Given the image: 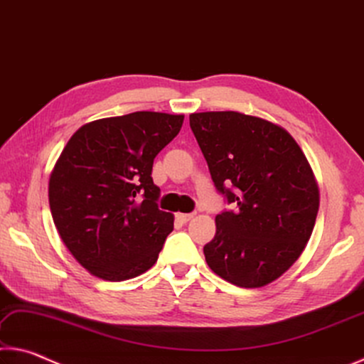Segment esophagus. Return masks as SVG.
<instances>
[{
    "instance_id": "esophagus-1",
    "label": "esophagus",
    "mask_w": 364,
    "mask_h": 364,
    "mask_svg": "<svg viewBox=\"0 0 364 364\" xmlns=\"http://www.w3.org/2000/svg\"><path fill=\"white\" fill-rule=\"evenodd\" d=\"M193 218H195V213H178L177 214V219L181 223H183V224L188 223V221H192Z\"/></svg>"
}]
</instances>
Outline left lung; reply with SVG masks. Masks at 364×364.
Returning <instances> with one entry per match:
<instances>
[{"mask_svg": "<svg viewBox=\"0 0 364 364\" xmlns=\"http://www.w3.org/2000/svg\"><path fill=\"white\" fill-rule=\"evenodd\" d=\"M190 127L218 192L235 205L216 216L206 263L237 287H264L300 258L311 237L319 210L311 166L294 136L266 119L193 112Z\"/></svg>", "mask_w": 364, "mask_h": 364, "instance_id": "1", "label": "left lung"}]
</instances>
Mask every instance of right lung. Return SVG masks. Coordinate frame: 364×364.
<instances>
[{
  "label": "right lung",
  "instance_id": "right-lung-1",
  "mask_svg": "<svg viewBox=\"0 0 364 364\" xmlns=\"http://www.w3.org/2000/svg\"><path fill=\"white\" fill-rule=\"evenodd\" d=\"M183 114L136 111L82 126L48 183L51 216L74 258L100 279L121 282L156 263L174 214L158 208L151 169Z\"/></svg>",
  "mask_w": 364,
  "mask_h": 364
}]
</instances>
